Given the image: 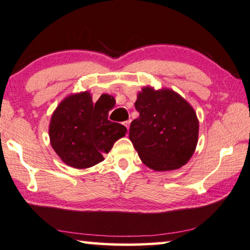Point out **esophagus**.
Returning a JSON list of instances; mask_svg holds the SVG:
<instances>
[{"mask_svg": "<svg viewBox=\"0 0 250 250\" xmlns=\"http://www.w3.org/2000/svg\"><path fill=\"white\" fill-rule=\"evenodd\" d=\"M124 125L126 126V128L129 129V125H131V121H126V122H124Z\"/></svg>", "mask_w": 250, "mask_h": 250, "instance_id": "obj_1", "label": "esophagus"}]
</instances>
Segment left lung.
Returning <instances> with one entry per match:
<instances>
[{"label": "left lung", "instance_id": "1", "mask_svg": "<svg viewBox=\"0 0 250 250\" xmlns=\"http://www.w3.org/2000/svg\"><path fill=\"white\" fill-rule=\"evenodd\" d=\"M135 109L140 116L131 123L128 136L143 164L155 171L186 165L198 140L193 107L172 90L146 86L137 95Z\"/></svg>", "mask_w": 250, "mask_h": 250}]
</instances>
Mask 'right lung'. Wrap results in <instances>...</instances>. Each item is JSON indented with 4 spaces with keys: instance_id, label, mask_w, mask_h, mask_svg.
I'll use <instances>...</instances> for the list:
<instances>
[{
    "instance_id": "1",
    "label": "right lung",
    "mask_w": 250,
    "mask_h": 250,
    "mask_svg": "<svg viewBox=\"0 0 250 250\" xmlns=\"http://www.w3.org/2000/svg\"><path fill=\"white\" fill-rule=\"evenodd\" d=\"M113 106L111 96L103 95L93 104L88 91L68 96L57 106L50 119L49 139L64 164L78 169L92 167L125 135L124 125L108 119Z\"/></svg>"
}]
</instances>
